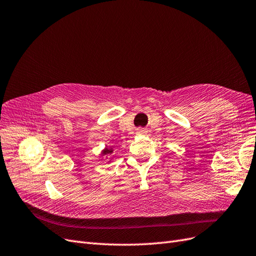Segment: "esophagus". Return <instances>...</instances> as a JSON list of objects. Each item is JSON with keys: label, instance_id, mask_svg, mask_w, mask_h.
Returning <instances> with one entry per match:
<instances>
[{"label": "esophagus", "instance_id": "34e87169", "mask_svg": "<svg viewBox=\"0 0 256 256\" xmlns=\"http://www.w3.org/2000/svg\"><path fill=\"white\" fill-rule=\"evenodd\" d=\"M140 130H141V129H140Z\"/></svg>", "mask_w": 256, "mask_h": 256}]
</instances>
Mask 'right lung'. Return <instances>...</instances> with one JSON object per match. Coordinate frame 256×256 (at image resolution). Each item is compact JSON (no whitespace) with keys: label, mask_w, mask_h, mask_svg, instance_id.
<instances>
[{"label":"right lung","mask_w":256,"mask_h":256,"mask_svg":"<svg viewBox=\"0 0 256 256\" xmlns=\"http://www.w3.org/2000/svg\"><path fill=\"white\" fill-rule=\"evenodd\" d=\"M112 152H113L112 150H108V148H106V150H104V152H102V154H112Z\"/></svg>","instance_id":"right-lung-1"}]
</instances>
